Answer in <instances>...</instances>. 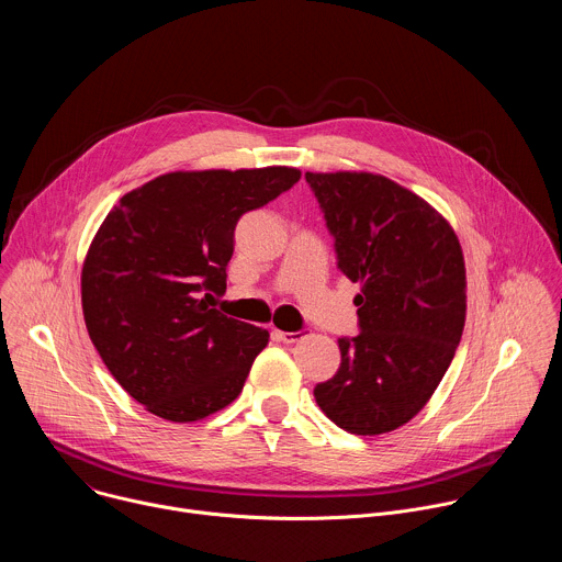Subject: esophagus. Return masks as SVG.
Listing matches in <instances>:
<instances>
[{
    "label": "esophagus",
    "instance_id": "obj_1",
    "mask_svg": "<svg viewBox=\"0 0 562 562\" xmlns=\"http://www.w3.org/2000/svg\"><path fill=\"white\" fill-rule=\"evenodd\" d=\"M273 336L280 342H284V345H293V342H297L302 338V331H280V329H273Z\"/></svg>",
    "mask_w": 562,
    "mask_h": 562
}]
</instances>
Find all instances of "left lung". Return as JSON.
Segmentation results:
<instances>
[{
  "mask_svg": "<svg viewBox=\"0 0 562 562\" xmlns=\"http://www.w3.org/2000/svg\"><path fill=\"white\" fill-rule=\"evenodd\" d=\"M325 213L338 269L362 289L356 338L313 389L340 429L378 436L409 423L449 369L464 327V260L423 198L373 173H304Z\"/></svg>",
  "mask_w": 562,
  "mask_h": 562,
  "instance_id": "left-lung-1",
  "label": "left lung"
}]
</instances>
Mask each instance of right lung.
I'll use <instances>...</instances> for the list:
<instances>
[{"mask_svg": "<svg viewBox=\"0 0 562 562\" xmlns=\"http://www.w3.org/2000/svg\"><path fill=\"white\" fill-rule=\"evenodd\" d=\"M300 180L297 169L167 173L126 193L82 271L89 336L150 414L206 418L243 391L269 331L209 306L226 289L235 224Z\"/></svg>", "mask_w": 562, "mask_h": 562, "instance_id": "add662e5", "label": "right lung"}]
</instances>
